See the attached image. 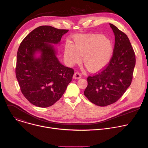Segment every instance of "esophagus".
Returning <instances> with one entry per match:
<instances>
[{
	"mask_svg": "<svg viewBox=\"0 0 148 148\" xmlns=\"http://www.w3.org/2000/svg\"><path fill=\"white\" fill-rule=\"evenodd\" d=\"M82 78V75L80 74L78 72H75L73 75V78L74 79H79Z\"/></svg>",
	"mask_w": 148,
	"mask_h": 148,
	"instance_id": "obj_1",
	"label": "esophagus"
}]
</instances>
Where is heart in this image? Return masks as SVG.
Returning a JSON list of instances; mask_svg holds the SVG:
<instances>
[{
  "instance_id": "heart-1",
  "label": "heart",
  "mask_w": 148,
  "mask_h": 148,
  "mask_svg": "<svg viewBox=\"0 0 148 148\" xmlns=\"http://www.w3.org/2000/svg\"><path fill=\"white\" fill-rule=\"evenodd\" d=\"M113 52V45L109 39L101 35L82 36L74 40V45L65 46L64 56L69 64L73 65L83 56V62L91 71H99L109 63Z\"/></svg>"
}]
</instances>
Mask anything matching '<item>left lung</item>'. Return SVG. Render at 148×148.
Listing matches in <instances>:
<instances>
[{
	"label": "left lung",
	"instance_id": "8db88e82",
	"mask_svg": "<svg viewBox=\"0 0 148 148\" xmlns=\"http://www.w3.org/2000/svg\"><path fill=\"white\" fill-rule=\"evenodd\" d=\"M114 36L113 53L109 64L99 73L87 78L84 96L92 103L106 106L117 101L130 86L136 59L127 35L109 23Z\"/></svg>",
	"mask_w": 148,
	"mask_h": 148
}]
</instances>
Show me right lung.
I'll return each instance as SVG.
<instances>
[{"instance_id":"right-lung-1","label":"right lung","mask_w":148,"mask_h":148,"mask_svg":"<svg viewBox=\"0 0 148 148\" xmlns=\"http://www.w3.org/2000/svg\"><path fill=\"white\" fill-rule=\"evenodd\" d=\"M68 31L39 26L18 48L16 77L25 97L37 107H48L56 103L71 82L74 70L60 62L53 45L60 44Z\"/></svg>"}]
</instances>
